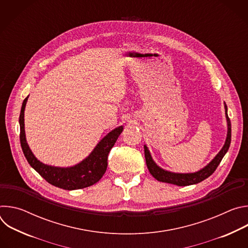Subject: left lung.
<instances>
[{
    "mask_svg": "<svg viewBox=\"0 0 248 248\" xmlns=\"http://www.w3.org/2000/svg\"><path fill=\"white\" fill-rule=\"evenodd\" d=\"M225 115H226V120H227V126H228L225 144L222 147V149L220 150V152L209 164H207L205 167H203L202 169H200L199 170L194 171V172H173L170 170H167L161 168L160 166H158L156 164V162L153 160L148 147L146 145H144V154H145L146 165H147V168H148L150 173L158 182L171 184V185H175L178 186H186L196 185V184L201 183L202 181L206 180L207 178H209V176L215 171V170L221 163L222 159L228 152L230 144H231L232 126H231V121L228 117V108H227L226 104H225Z\"/></svg>",
    "mask_w": 248,
    "mask_h": 248,
    "instance_id": "left-lung-1",
    "label": "left lung"
}]
</instances>
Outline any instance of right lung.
Returning a JSON list of instances; mask_svg holds the SVG:
<instances>
[{
    "mask_svg": "<svg viewBox=\"0 0 248 248\" xmlns=\"http://www.w3.org/2000/svg\"><path fill=\"white\" fill-rule=\"evenodd\" d=\"M28 96L24 99L19 116L20 144L29 165L50 185L65 189L75 190L88 187L101 180L108 166V155L115 145L124 126L120 125L106 134L91 153L77 165L70 167H56L42 163L34 156L27 143L24 129V111Z\"/></svg>",
    "mask_w": 248,
    "mask_h": 248,
    "instance_id": "obj_1",
    "label": "right lung"
}]
</instances>
